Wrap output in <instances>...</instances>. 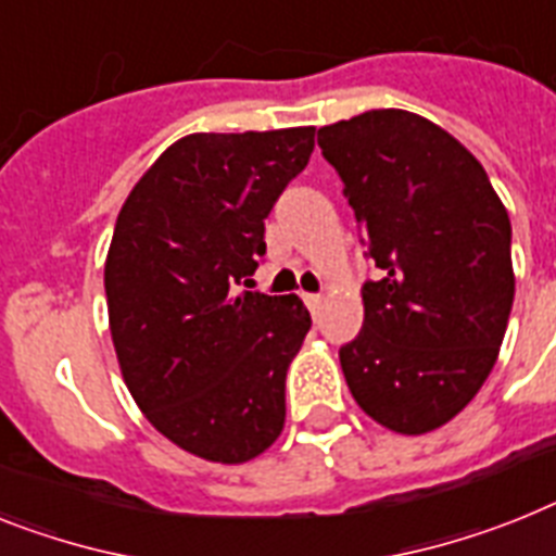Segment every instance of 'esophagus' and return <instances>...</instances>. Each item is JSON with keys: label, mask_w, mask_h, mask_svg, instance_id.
I'll return each instance as SVG.
<instances>
[{"label": "esophagus", "mask_w": 556, "mask_h": 556, "mask_svg": "<svg viewBox=\"0 0 556 556\" xmlns=\"http://www.w3.org/2000/svg\"><path fill=\"white\" fill-rule=\"evenodd\" d=\"M302 300H305V305H307V311H311V314H319L321 311V296L319 293H305V296H302Z\"/></svg>", "instance_id": "34e87169"}]
</instances>
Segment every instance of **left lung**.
Returning a JSON list of instances; mask_svg holds the SVG:
<instances>
[{
	"label": "left lung",
	"mask_w": 556,
	"mask_h": 556,
	"mask_svg": "<svg viewBox=\"0 0 556 556\" xmlns=\"http://www.w3.org/2000/svg\"><path fill=\"white\" fill-rule=\"evenodd\" d=\"M367 254L365 325L339 350L356 404L381 427L424 435L489 379L511 302V223L478 157L407 110L319 129Z\"/></svg>",
	"instance_id": "1"
}]
</instances>
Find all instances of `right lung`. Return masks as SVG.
<instances>
[{"instance_id": "add662e5", "label": "right lung", "mask_w": 556, "mask_h": 556, "mask_svg": "<svg viewBox=\"0 0 556 556\" xmlns=\"http://www.w3.org/2000/svg\"><path fill=\"white\" fill-rule=\"evenodd\" d=\"M314 127L194 132L129 191L104 265L121 376L149 424L214 464L263 455L311 330L300 296L240 291L265 217L314 152Z\"/></svg>"}]
</instances>
